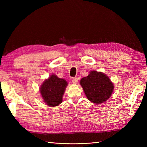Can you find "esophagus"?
<instances>
[{"mask_svg":"<svg viewBox=\"0 0 147 147\" xmlns=\"http://www.w3.org/2000/svg\"><path fill=\"white\" fill-rule=\"evenodd\" d=\"M72 83L74 84H76L78 83V78H73L72 80Z\"/></svg>","mask_w":147,"mask_h":147,"instance_id":"obj_1","label":"esophagus"}]
</instances>
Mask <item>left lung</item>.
<instances>
[{
	"label": "left lung",
	"mask_w": 147,
	"mask_h": 147,
	"mask_svg": "<svg viewBox=\"0 0 147 147\" xmlns=\"http://www.w3.org/2000/svg\"><path fill=\"white\" fill-rule=\"evenodd\" d=\"M80 85L88 99L96 104L107 100L114 89L113 84L107 75L93 70L87 77L81 79Z\"/></svg>",
	"instance_id": "8db88e82"
}]
</instances>
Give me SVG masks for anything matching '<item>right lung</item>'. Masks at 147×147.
Listing matches in <instances>:
<instances>
[{"mask_svg":"<svg viewBox=\"0 0 147 147\" xmlns=\"http://www.w3.org/2000/svg\"><path fill=\"white\" fill-rule=\"evenodd\" d=\"M67 84L65 80L52 74L40 87V92L44 102L50 107H56L61 104Z\"/></svg>","mask_w":147,"mask_h":147,"instance_id":"1","label":"right lung"}]
</instances>
